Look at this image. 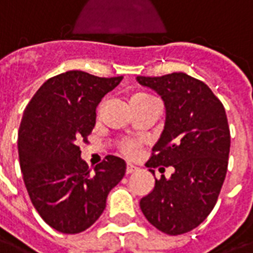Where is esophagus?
Wrapping results in <instances>:
<instances>
[{
	"label": "esophagus",
	"mask_w": 253,
	"mask_h": 253,
	"mask_svg": "<svg viewBox=\"0 0 253 253\" xmlns=\"http://www.w3.org/2000/svg\"><path fill=\"white\" fill-rule=\"evenodd\" d=\"M138 171V167H135L132 165H127L126 166V173H134Z\"/></svg>",
	"instance_id": "esophagus-1"
}]
</instances>
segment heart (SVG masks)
<instances>
[{
  "label": "heart",
  "mask_w": 253,
  "mask_h": 253,
  "mask_svg": "<svg viewBox=\"0 0 253 253\" xmlns=\"http://www.w3.org/2000/svg\"><path fill=\"white\" fill-rule=\"evenodd\" d=\"M138 98H150V95L147 94H143V92H139L136 95L132 96V99H138ZM119 150L122 151V154H125L126 157L128 158H134L138 151H139V143L136 140L132 139H123L121 140L119 143Z\"/></svg>",
  "instance_id": "1"
}]
</instances>
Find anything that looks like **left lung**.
I'll use <instances>...</instances> for the list:
<instances>
[{"label": "left lung", "instance_id": "left-lung-1", "mask_svg": "<svg viewBox=\"0 0 253 253\" xmlns=\"http://www.w3.org/2000/svg\"><path fill=\"white\" fill-rule=\"evenodd\" d=\"M136 81L166 106L165 128L146 166L152 173L158 166L173 167L171 178L155 179L140 210L162 232L186 234L213 210L225 179L231 135L224 106L204 82L184 73Z\"/></svg>", "mask_w": 253, "mask_h": 253}]
</instances>
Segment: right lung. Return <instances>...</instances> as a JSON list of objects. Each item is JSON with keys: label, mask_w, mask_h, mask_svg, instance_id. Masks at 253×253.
<instances>
[{"label": "right lung", "mask_w": 253, "mask_h": 253, "mask_svg": "<svg viewBox=\"0 0 253 253\" xmlns=\"http://www.w3.org/2000/svg\"><path fill=\"white\" fill-rule=\"evenodd\" d=\"M122 80L66 71L46 81L24 111L18 155L25 186L40 216L62 234L91 227L125 176L126 163L114 155L91 172L78 146L95 126L96 106Z\"/></svg>", "instance_id": "obj_1"}]
</instances>
